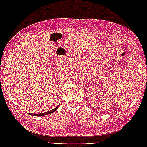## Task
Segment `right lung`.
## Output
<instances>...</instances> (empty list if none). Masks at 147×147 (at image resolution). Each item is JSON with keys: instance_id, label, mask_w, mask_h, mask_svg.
Returning <instances> with one entry per match:
<instances>
[{"instance_id": "1", "label": "right lung", "mask_w": 147, "mask_h": 147, "mask_svg": "<svg viewBox=\"0 0 147 147\" xmlns=\"http://www.w3.org/2000/svg\"><path fill=\"white\" fill-rule=\"evenodd\" d=\"M58 107H59V106H57V107L55 108V109H52V110H50V111H48V112H43V113H40V114H30L29 113V115H34V116H44V115H49V114H50V113H52V112H55V110H57V109Z\"/></svg>"}]
</instances>
